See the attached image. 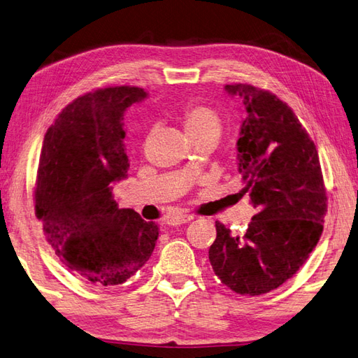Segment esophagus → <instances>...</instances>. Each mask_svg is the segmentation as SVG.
<instances>
[{
    "instance_id": "34e87169",
    "label": "esophagus",
    "mask_w": 358,
    "mask_h": 358,
    "mask_svg": "<svg viewBox=\"0 0 358 358\" xmlns=\"http://www.w3.org/2000/svg\"><path fill=\"white\" fill-rule=\"evenodd\" d=\"M193 219L194 217L192 216V214H178V216H173L166 220V224L171 227H178V225H184V224H187V222L193 220Z\"/></svg>"
}]
</instances>
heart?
<instances>
[{"instance_id":"obj_1","label":"heart","mask_w":358,"mask_h":358,"mask_svg":"<svg viewBox=\"0 0 358 358\" xmlns=\"http://www.w3.org/2000/svg\"><path fill=\"white\" fill-rule=\"evenodd\" d=\"M180 122L193 142L205 139L216 141L224 129V121L216 110L197 102L184 107L180 113Z\"/></svg>"}]
</instances>
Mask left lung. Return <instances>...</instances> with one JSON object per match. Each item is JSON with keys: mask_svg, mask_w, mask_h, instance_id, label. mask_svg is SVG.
Here are the masks:
<instances>
[{"mask_svg": "<svg viewBox=\"0 0 358 358\" xmlns=\"http://www.w3.org/2000/svg\"><path fill=\"white\" fill-rule=\"evenodd\" d=\"M246 110L239 173L256 214L243 236L216 222L208 251L220 282L242 296L279 288L299 271L323 231L328 196L313 139L287 102L251 84H229Z\"/></svg>", "mask_w": 358, "mask_h": 358, "instance_id": "left-lung-1", "label": "left lung"}]
</instances>
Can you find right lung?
Wrapping results in <instances>:
<instances>
[{
	"label": "right lung",
	"mask_w": 358,
	"mask_h": 358,
	"mask_svg": "<svg viewBox=\"0 0 358 358\" xmlns=\"http://www.w3.org/2000/svg\"><path fill=\"white\" fill-rule=\"evenodd\" d=\"M145 96L131 85L89 92L70 102L44 136L35 214L62 264L94 287L130 279L159 237L155 222L119 210L112 194L113 182L129 170L124 110Z\"/></svg>",
	"instance_id": "1"
}]
</instances>
